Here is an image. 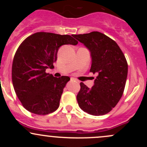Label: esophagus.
<instances>
[{
    "label": "esophagus",
    "instance_id": "34e87169",
    "mask_svg": "<svg viewBox=\"0 0 147 147\" xmlns=\"http://www.w3.org/2000/svg\"><path fill=\"white\" fill-rule=\"evenodd\" d=\"M70 80H71V81H74V82H77V79H75V78H73V77H71V79H70Z\"/></svg>",
    "mask_w": 147,
    "mask_h": 147
}]
</instances>
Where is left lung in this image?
<instances>
[{"label": "left lung", "mask_w": 147, "mask_h": 147, "mask_svg": "<svg viewBox=\"0 0 147 147\" xmlns=\"http://www.w3.org/2000/svg\"><path fill=\"white\" fill-rule=\"evenodd\" d=\"M72 36L89 49L90 72L97 75L91 88L80 83L77 95L79 107L92 115H105L117 105L124 92L128 74L125 56L114 40L99 32Z\"/></svg>", "instance_id": "obj_1"}]
</instances>
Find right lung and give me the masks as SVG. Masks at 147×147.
Returning <instances> with one entry per match:
<instances>
[{"label":"right lung","instance_id":"right-lung-1","mask_svg":"<svg viewBox=\"0 0 147 147\" xmlns=\"http://www.w3.org/2000/svg\"><path fill=\"white\" fill-rule=\"evenodd\" d=\"M77 43L70 35L44 32L33 34L22 42L13 59L11 78L15 92L26 110L44 115L58 109L64 87L70 78H57L45 70L54 68L61 45Z\"/></svg>","mask_w":147,"mask_h":147}]
</instances>
